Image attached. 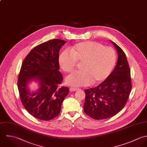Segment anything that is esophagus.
I'll return each mask as SVG.
<instances>
[{
	"mask_svg": "<svg viewBox=\"0 0 147 147\" xmlns=\"http://www.w3.org/2000/svg\"><path fill=\"white\" fill-rule=\"evenodd\" d=\"M80 88H70V91H77V90H79Z\"/></svg>",
	"mask_w": 147,
	"mask_h": 147,
	"instance_id": "esophagus-1",
	"label": "esophagus"
}]
</instances>
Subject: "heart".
I'll list each match as a JSON object with an SVG mask.
<instances>
[{"label": "heart", "mask_w": 147, "mask_h": 147, "mask_svg": "<svg viewBox=\"0 0 147 147\" xmlns=\"http://www.w3.org/2000/svg\"><path fill=\"white\" fill-rule=\"evenodd\" d=\"M113 48L94 41H84L74 45L70 52L65 51L59 57V65L65 73L73 71L80 63L81 71L68 76L66 84L73 86L99 84L110 76L116 63Z\"/></svg>", "instance_id": "b5f03b06"}]
</instances>
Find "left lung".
<instances>
[{"label":"left lung","mask_w":147,"mask_h":147,"mask_svg":"<svg viewBox=\"0 0 147 147\" xmlns=\"http://www.w3.org/2000/svg\"><path fill=\"white\" fill-rule=\"evenodd\" d=\"M111 41L118 55L114 70L98 86L85 90L84 111L96 120L112 117L120 112L125 105L132 88L131 71L126 56L117 44Z\"/></svg>","instance_id":"1"}]
</instances>
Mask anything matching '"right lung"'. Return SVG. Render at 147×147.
I'll return each instance as SVG.
<instances>
[{
    "mask_svg": "<svg viewBox=\"0 0 147 147\" xmlns=\"http://www.w3.org/2000/svg\"><path fill=\"white\" fill-rule=\"evenodd\" d=\"M66 41L53 39L34 47L24 59L19 74L18 87L22 103L31 115L42 120L57 117L69 94L67 87L59 85L63 77L59 63V52ZM39 82V88L30 92L29 83Z\"/></svg>",
    "mask_w": 147,
    "mask_h": 147,
    "instance_id": "obj_1",
    "label": "right lung"
}]
</instances>
